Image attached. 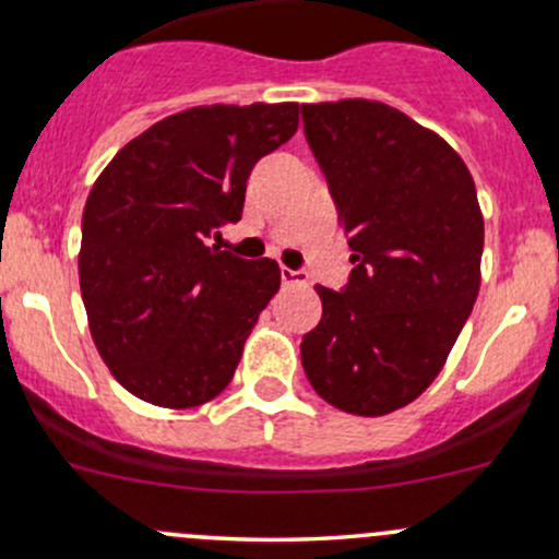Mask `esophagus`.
I'll return each instance as SVG.
<instances>
[{"label": "esophagus", "mask_w": 559, "mask_h": 559, "mask_svg": "<svg viewBox=\"0 0 559 559\" xmlns=\"http://www.w3.org/2000/svg\"><path fill=\"white\" fill-rule=\"evenodd\" d=\"M281 281H284V286L308 284V275L302 273V270H289V267H281Z\"/></svg>", "instance_id": "obj_1"}]
</instances>
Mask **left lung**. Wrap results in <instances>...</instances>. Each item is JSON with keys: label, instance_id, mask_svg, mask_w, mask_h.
Returning <instances> with one entry per match:
<instances>
[{"label": "left lung", "instance_id": "8db88e82", "mask_svg": "<svg viewBox=\"0 0 559 559\" xmlns=\"http://www.w3.org/2000/svg\"><path fill=\"white\" fill-rule=\"evenodd\" d=\"M302 123L354 251L346 289L316 286L302 368L335 408L392 414L436 381L478 297L476 183L441 134L379 99L302 105Z\"/></svg>", "mask_w": 559, "mask_h": 559}]
</instances>
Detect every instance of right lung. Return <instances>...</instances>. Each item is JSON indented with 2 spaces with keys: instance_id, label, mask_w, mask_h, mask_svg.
I'll return each mask as SVG.
<instances>
[{
  "instance_id": "right-lung-1",
  "label": "right lung",
  "mask_w": 559,
  "mask_h": 559,
  "mask_svg": "<svg viewBox=\"0 0 559 559\" xmlns=\"http://www.w3.org/2000/svg\"><path fill=\"white\" fill-rule=\"evenodd\" d=\"M297 123V103L197 105L129 140L94 180L81 295L99 357L134 397L194 408L233 381L281 267L207 238L238 222L253 165Z\"/></svg>"
}]
</instances>
